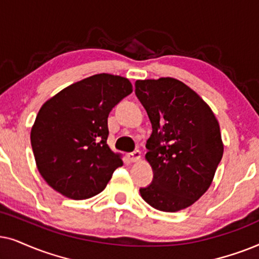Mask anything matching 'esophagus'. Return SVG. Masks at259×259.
Returning a JSON list of instances; mask_svg holds the SVG:
<instances>
[{
	"label": "esophagus",
	"instance_id": "34e87169",
	"mask_svg": "<svg viewBox=\"0 0 259 259\" xmlns=\"http://www.w3.org/2000/svg\"><path fill=\"white\" fill-rule=\"evenodd\" d=\"M127 158H129L132 162H137L141 158V151L135 150V151H133V153L127 154Z\"/></svg>",
	"mask_w": 259,
	"mask_h": 259
}]
</instances>
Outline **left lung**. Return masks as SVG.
<instances>
[{
	"instance_id": "8db88e82",
	"label": "left lung",
	"mask_w": 259,
	"mask_h": 259,
	"mask_svg": "<svg viewBox=\"0 0 259 259\" xmlns=\"http://www.w3.org/2000/svg\"><path fill=\"white\" fill-rule=\"evenodd\" d=\"M135 94L153 126L146 158L154 178L140 188L141 196L158 211L187 208L211 186L223 157L218 120L200 96L178 79L136 80Z\"/></svg>"
}]
</instances>
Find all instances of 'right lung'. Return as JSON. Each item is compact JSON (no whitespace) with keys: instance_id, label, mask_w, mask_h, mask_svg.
<instances>
[{"instance_id":"right-lung-1","label":"right lung","mask_w":259,"mask_h":259,"mask_svg":"<svg viewBox=\"0 0 259 259\" xmlns=\"http://www.w3.org/2000/svg\"><path fill=\"white\" fill-rule=\"evenodd\" d=\"M133 92L126 78L95 74L45 103L30 132L36 167L54 191L73 200L97 195L123 165L108 143V117Z\"/></svg>"}]
</instances>
